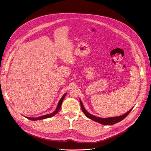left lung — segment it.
Returning <instances> with one entry per match:
<instances>
[{
    "mask_svg": "<svg viewBox=\"0 0 151 151\" xmlns=\"http://www.w3.org/2000/svg\"><path fill=\"white\" fill-rule=\"evenodd\" d=\"M80 105H81V109L83 111V113L85 114V115L87 117H88L89 119L96 122H98V123H99L102 124H104V125H106V126H110V125H113V124H114L120 121H122V120H123L124 118H126L127 115L129 113V112L132 110V109H133V108H131L130 110H129V111H127L126 113L122 115V116H117V117H108V118H101V117H96V116H95L90 113H89L86 110V109L84 107V105L81 102V101L80 100Z\"/></svg>",
    "mask_w": 151,
    "mask_h": 151,
    "instance_id": "8db88e82",
    "label": "left lung"
}]
</instances>
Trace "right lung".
Here are the masks:
<instances>
[{
    "label": "right lung",
    "mask_w": 151,
    "mask_h": 151,
    "mask_svg": "<svg viewBox=\"0 0 151 151\" xmlns=\"http://www.w3.org/2000/svg\"><path fill=\"white\" fill-rule=\"evenodd\" d=\"M65 95L66 93H65L63 96L62 97V98L60 99L59 103H58V105L57 106V108L56 109V110L52 113H50V114H46V115H43L42 116H40V117H25L27 119H29V120H33V121H35V120H42V119H47V118H49V117H51L53 116H55V114H56L58 111H59V110L61 108V105H62V104L65 99Z\"/></svg>",
    "instance_id": "right-lung-1"
}]
</instances>
